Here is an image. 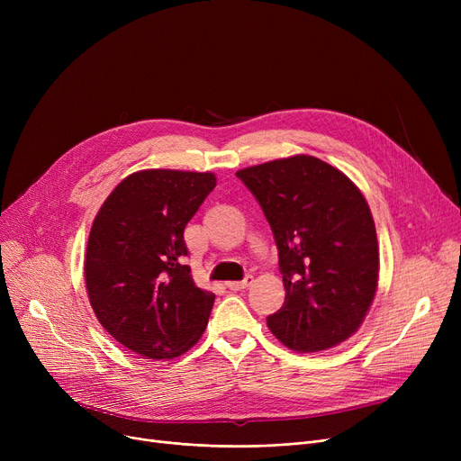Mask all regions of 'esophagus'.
I'll return each mask as SVG.
<instances>
[{"label":"esophagus","mask_w":461,"mask_h":461,"mask_svg":"<svg viewBox=\"0 0 461 461\" xmlns=\"http://www.w3.org/2000/svg\"><path fill=\"white\" fill-rule=\"evenodd\" d=\"M250 284H252V276L249 275V276H245V280H240V282H226V287L231 289V292H240V289H247Z\"/></svg>","instance_id":"obj_1"}]
</instances>
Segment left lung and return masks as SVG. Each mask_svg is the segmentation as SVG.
Returning a JSON list of instances; mask_svg holds the SVG:
<instances>
[{"label": "left lung", "mask_w": 461, "mask_h": 461, "mask_svg": "<svg viewBox=\"0 0 461 461\" xmlns=\"http://www.w3.org/2000/svg\"><path fill=\"white\" fill-rule=\"evenodd\" d=\"M278 247L285 301L267 318L278 340L299 353L342 344L372 306L379 249L370 207L340 169L295 155L239 169Z\"/></svg>", "instance_id": "8db88e82"}]
</instances>
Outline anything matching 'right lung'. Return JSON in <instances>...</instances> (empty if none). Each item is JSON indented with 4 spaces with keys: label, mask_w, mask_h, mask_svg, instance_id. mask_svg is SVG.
Returning a JSON list of instances; mask_svg holds the SVG:
<instances>
[{
    "label": "right lung",
    "mask_w": 461,
    "mask_h": 461,
    "mask_svg": "<svg viewBox=\"0 0 461 461\" xmlns=\"http://www.w3.org/2000/svg\"><path fill=\"white\" fill-rule=\"evenodd\" d=\"M216 186L211 172L141 169L96 212L84 261L96 320L141 358H174L196 344L214 295L192 280L185 226Z\"/></svg>",
    "instance_id": "right-lung-1"
}]
</instances>
